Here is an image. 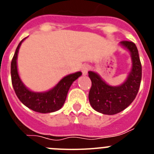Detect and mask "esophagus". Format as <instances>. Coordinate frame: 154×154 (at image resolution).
<instances>
[{"mask_svg": "<svg viewBox=\"0 0 154 154\" xmlns=\"http://www.w3.org/2000/svg\"><path fill=\"white\" fill-rule=\"evenodd\" d=\"M81 70H82V74H83V75H87V73H88V71H89V66H88V65L85 64V65H82V67Z\"/></svg>", "mask_w": 154, "mask_h": 154, "instance_id": "obj_1", "label": "esophagus"}]
</instances>
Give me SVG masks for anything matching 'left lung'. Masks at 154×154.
<instances>
[{
  "mask_svg": "<svg viewBox=\"0 0 154 154\" xmlns=\"http://www.w3.org/2000/svg\"><path fill=\"white\" fill-rule=\"evenodd\" d=\"M120 44L130 51L132 58V69L122 85H109L97 73L89 72L92 81L89 93V103L96 111L106 115H114L129 106L135 99L140 85L142 66L137 46L128 41H123Z\"/></svg>",
  "mask_w": 154,
  "mask_h": 154,
  "instance_id": "8db88e82",
  "label": "left lung"
}]
</instances>
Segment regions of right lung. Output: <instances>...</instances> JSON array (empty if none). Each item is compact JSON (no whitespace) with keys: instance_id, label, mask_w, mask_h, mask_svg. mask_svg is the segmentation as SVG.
<instances>
[{"instance_id":"add662e5","label":"right lung","mask_w":154,"mask_h":154,"mask_svg":"<svg viewBox=\"0 0 154 154\" xmlns=\"http://www.w3.org/2000/svg\"><path fill=\"white\" fill-rule=\"evenodd\" d=\"M23 40L16 48L11 64V74L14 89L20 101L28 108L41 113H48L60 109L65 103L68 92L73 82L82 75L81 72L65 76L54 88L44 92H35L25 87L19 77L17 67V58Z\"/></svg>"}]
</instances>
